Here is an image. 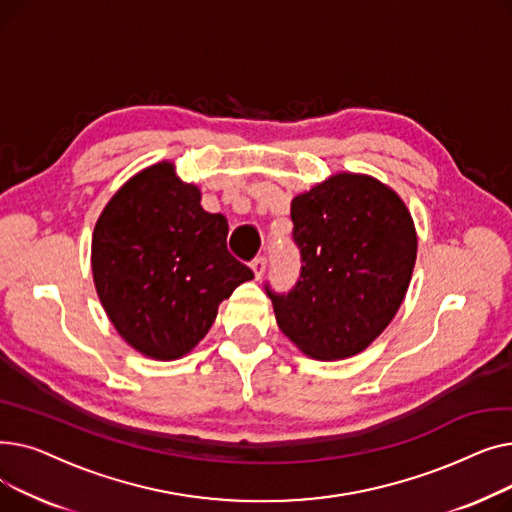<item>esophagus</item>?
<instances>
[{
  "label": "esophagus",
  "mask_w": 512,
  "mask_h": 512,
  "mask_svg": "<svg viewBox=\"0 0 512 512\" xmlns=\"http://www.w3.org/2000/svg\"><path fill=\"white\" fill-rule=\"evenodd\" d=\"M251 267H253V274H255V280H261V278H263V274H265V267H267V259H265V257H257V259H253Z\"/></svg>",
  "instance_id": "obj_1"
}]
</instances>
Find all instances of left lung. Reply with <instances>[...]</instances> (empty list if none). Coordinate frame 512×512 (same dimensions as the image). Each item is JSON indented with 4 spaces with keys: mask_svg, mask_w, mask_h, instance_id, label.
<instances>
[{
    "mask_svg": "<svg viewBox=\"0 0 512 512\" xmlns=\"http://www.w3.org/2000/svg\"><path fill=\"white\" fill-rule=\"evenodd\" d=\"M301 278L270 294L278 328L311 359L355 357L405 301L417 232L405 201L378 178L336 172L290 203Z\"/></svg>",
    "mask_w": 512,
    "mask_h": 512,
    "instance_id": "left-lung-1",
    "label": "left lung"
}]
</instances>
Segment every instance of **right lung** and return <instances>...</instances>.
Segmentation results:
<instances>
[{"mask_svg": "<svg viewBox=\"0 0 512 512\" xmlns=\"http://www.w3.org/2000/svg\"><path fill=\"white\" fill-rule=\"evenodd\" d=\"M228 222L201 207L199 186L178 178L172 161L126 180L93 230L97 297L116 332L141 355L176 361L209 332L218 307L247 265L226 247Z\"/></svg>", "mask_w": 512, "mask_h": 512, "instance_id": "add662e5", "label": "right lung"}]
</instances>
